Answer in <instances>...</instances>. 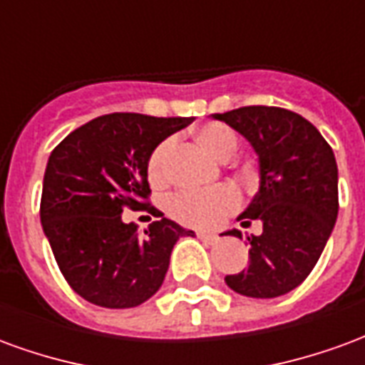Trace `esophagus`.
I'll list each match as a JSON object with an SVG mask.
<instances>
[{"label": "esophagus", "mask_w": 365, "mask_h": 365, "mask_svg": "<svg viewBox=\"0 0 365 365\" xmlns=\"http://www.w3.org/2000/svg\"><path fill=\"white\" fill-rule=\"evenodd\" d=\"M195 235H197V238H201L203 242H207V245H215V242L219 240L217 235H211V232H205V230H195Z\"/></svg>", "instance_id": "34e87169"}]
</instances>
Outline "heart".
Returning <instances> with one entry per match:
<instances>
[{
	"label": "heart",
	"mask_w": 365,
	"mask_h": 365,
	"mask_svg": "<svg viewBox=\"0 0 365 365\" xmlns=\"http://www.w3.org/2000/svg\"><path fill=\"white\" fill-rule=\"evenodd\" d=\"M197 143L213 158L229 160L238 148L237 135L227 125L209 123L197 130ZM170 144L162 143L152 152L148 160V178L152 183L166 180V158ZM238 207V193L232 187H215V190H183L170 195L166 201L168 213L183 225L193 227H213L222 217L232 213Z\"/></svg>",
	"instance_id": "heart-1"
}]
</instances>
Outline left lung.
I'll list each match as a JSON object with an SVG mask.
<instances>
[{
    "instance_id": "1",
    "label": "left lung",
    "mask_w": 365,
    "mask_h": 365,
    "mask_svg": "<svg viewBox=\"0 0 365 365\" xmlns=\"http://www.w3.org/2000/svg\"><path fill=\"white\" fill-rule=\"evenodd\" d=\"M250 143L260 185L240 219H258L250 264L225 282L240 295L274 299L295 289L321 258L338 217L334 152L314 125L282 107L250 105L211 115ZM248 222V221H246ZM227 235L242 238L237 229Z\"/></svg>"
}]
</instances>
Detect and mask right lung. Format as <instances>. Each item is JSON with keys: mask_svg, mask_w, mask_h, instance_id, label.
I'll use <instances>...</instances> for the list:
<instances>
[{"mask_svg": "<svg viewBox=\"0 0 365 365\" xmlns=\"http://www.w3.org/2000/svg\"><path fill=\"white\" fill-rule=\"evenodd\" d=\"M191 117L111 113L72 130L52 150L41 199V222L72 289L93 305L130 309L148 301L166 277L170 256L193 230L160 215L138 232L123 209L148 197V160Z\"/></svg>", "mask_w": 365, "mask_h": 365, "instance_id": "right-lung-1", "label": "right lung"}]
</instances>
